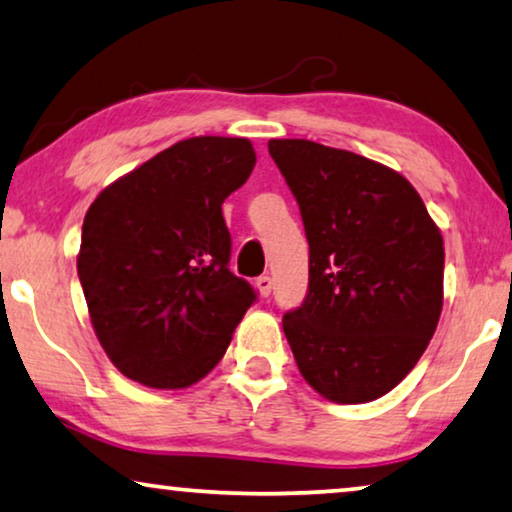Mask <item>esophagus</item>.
I'll list each match as a JSON object with an SVG mask.
<instances>
[{
	"label": "esophagus",
	"instance_id": "obj_1",
	"mask_svg": "<svg viewBox=\"0 0 512 512\" xmlns=\"http://www.w3.org/2000/svg\"><path fill=\"white\" fill-rule=\"evenodd\" d=\"M255 287H257V292H259V296H271V289H273V280H271V276H259L257 280H255Z\"/></svg>",
	"mask_w": 512,
	"mask_h": 512
}]
</instances>
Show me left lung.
I'll list each match as a JSON object with an SVG mask.
<instances>
[{
    "mask_svg": "<svg viewBox=\"0 0 512 512\" xmlns=\"http://www.w3.org/2000/svg\"><path fill=\"white\" fill-rule=\"evenodd\" d=\"M310 246L308 294L282 329L303 379L338 404L377 400L409 375L444 303V239L414 186L375 160L271 140Z\"/></svg>",
    "mask_w": 512,
    "mask_h": 512,
    "instance_id": "left-lung-1",
    "label": "left lung"
}]
</instances>
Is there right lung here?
Listing matches in <instances>:
<instances>
[{
	"label": "right lung",
	"mask_w": 512,
	"mask_h": 512,
	"mask_svg": "<svg viewBox=\"0 0 512 512\" xmlns=\"http://www.w3.org/2000/svg\"><path fill=\"white\" fill-rule=\"evenodd\" d=\"M255 167L246 137H190L114 181L82 223L78 276L121 375L186 388L216 368L257 294L230 271L223 202Z\"/></svg>",
	"instance_id": "obj_1"
}]
</instances>
